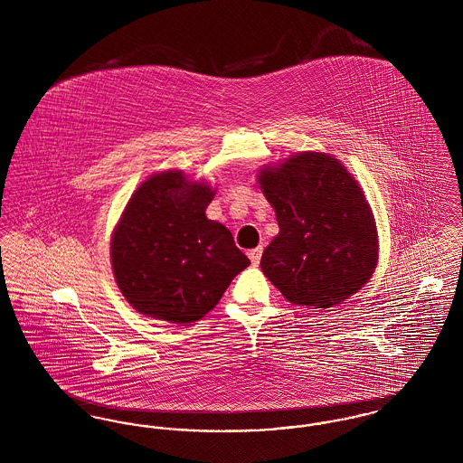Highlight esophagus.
<instances>
[{
	"label": "esophagus",
	"instance_id": "obj_1",
	"mask_svg": "<svg viewBox=\"0 0 463 463\" xmlns=\"http://www.w3.org/2000/svg\"><path fill=\"white\" fill-rule=\"evenodd\" d=\"M248 257H250L251 264H260V259H262V248H253V250H250V251H248Z\"/></svg>",
	"mask_w": 463,
	"mask_h": 463
}]
</instances>
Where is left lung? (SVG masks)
<instances>
[{"label": "left lung", "instance_id": "8db88e82", "mask_svg": "<svg viewBox=\"0 0 463 463\" xmlns=\"http://www.w3.org/2000/svg\"><path fill=\"white\" fill-rule=\"evenodd\" d=\"M259 182L279 225L260 267L287 300L328 308L370 279L378 260L373 213L338 159L293 156Z\"/></svg>", "mask_w": 463, "mask_h": 463}]
</instances>
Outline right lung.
Instances as JSON below:
<instances>
[{"label":"right lung","instance_id":"obj_1","mask_svg":"<svg viewBox=\"0 0 463 463\" xmlns=\"http://www.w3.org/2000/svg\"><path fill=\"white\" fill-rule=\"evenodd\" d=\"M213 193L180 172L147 178L118 223L116 283L140 314L175 325L201 319L250 265L227 227L204 215Z\"/></svg>","mask_w":463,"mask_h":463}]
</instances>
